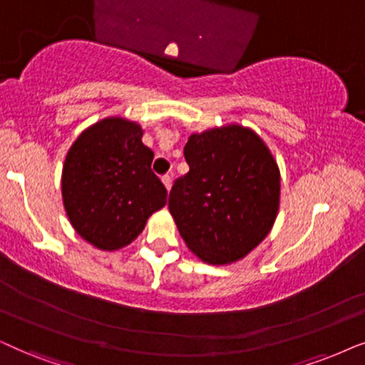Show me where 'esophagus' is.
I'll return each instance as SVG.
<instances>
[{
    "instance_id": "34e87169",
    "label": "esophagus",
    "mask_w": 365,
    "mask_h": 365,
    "mask_svg": "<svg viewBox=\"0 0 365 365\" xmlns=\"http://www.w3.org/2000/svg\"><path fill=\"white\" fill-rule=\"evenodd\" d=\"M163 184L165 186V189H168V191H171V186H173V176H171V174H165V176L163 178Z\"/></svg>"
}]
</instances>
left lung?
Masks as SVG:
<instances>
[{"mask_svg":"<svg viewBox=\"0 0 365 365\" xmlns=\"http://www.w3.org/2000/svg\"><path fill=\"white\" fill-rule=\"evenodd\" d=\"M189 173L169 192V212L201 262L231 264L267 238L280 207V169L262 137L228 124L191 134Z\"/></svg>","mask_w":365,"mask_h":365,"instance_id":"8db88e82","label":"left lung"}]
</instances>
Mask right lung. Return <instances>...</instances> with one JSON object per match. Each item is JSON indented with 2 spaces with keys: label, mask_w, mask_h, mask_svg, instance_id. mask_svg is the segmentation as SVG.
<instances>
[{
  "label": "right lung",
  "mask_w": 365,
  "mask_h": 365,
  "mask_svg": "<svg viewBox=\"0 0 365 365\" xmlns=\"http://www.w3.org/2000/svg\"><path fill=\"white\" fill-rule=\"evenodd\" d=\"M142 135L137 122L106 117L87 127L65 158L61 197L70 225L102 252L130 245L165 206L168 191L150 169L154 153Z\"/></svg>",
  "instance_id": "obj_1"
}]
</instances>
